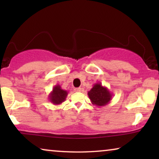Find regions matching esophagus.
I'll list each match as a JSON object with an SVG mask.
<instances>
[{"instance_id":"esophagus-1","label":"esophagus","mask_w":159,"mask_h":159,"mask_svg":"<svg viewBox=\"0 0 159 159\" xmlns=\"http://www.w3.org/2000/svg\"><path fill=\"white\" fill-rule=\"evenodd\" d=\"M81 90H82V88H77L75 89V92H81Z\"/></svg>"}]
</instances>
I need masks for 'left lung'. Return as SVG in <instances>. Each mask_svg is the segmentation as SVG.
<instances>
[{
    "mask_svg": "<svg viewBox=\"0 0 159 159\" xmlns=\"http://www.w3.org/2000/svg\"><path fill=\"white\" fill-rule=\"evenodd\" d=\"M88 95L93 105L98 107L106 106L109 103L113 97V94L110 90L106 87L102 85L101 82L93 84L91 90L88 91Z\"/></svg>",
    "mask_w": 159,
    "mask_h": 159,
    "instance_id": "1",
    "label": "left lung"
}]
</instances>
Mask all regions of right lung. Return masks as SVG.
Returning a JSON list of instances; mask_svg holds the SVG:
<instances>
[{"label":"right lung","mask_w":159,"mask_h":159,"mask_svg":"<svg viewBox=\"0 0 159 159\" xmlns=\"http://www.w3.org/2000/svg\"><path fill=\"white\" fill-rule=\"evenodd\" d=\"M68 92L61 89L59 84H56L53 88V90L49 93L48 100L54 105H59L66 101Z\"/></svg>","instance_id":"add662e5"}]
</instances>
